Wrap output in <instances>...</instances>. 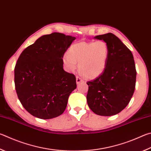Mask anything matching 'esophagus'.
<instances>
[{
  "label": "esophagus",
  "mask_w": 151,
  "mask_h": 151,
  "mask_svg": "<svg viewBox=\"0 0 151 151\" xmlns=\"http://www.w3.org/2000/svg\"><path fill=\"white\" fill-rule=\"evenodd\" d=\"M76 84H80L81 83H84V79H83L81 77H79V76H76Z\"/></svg>",
  "instance_id": "obj_1"
}]
</instances>
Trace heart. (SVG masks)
I'll use <instances>...</instances> for the list:
<instances>
[{
	"mask_svg": "<svg viewBox=\"0 0 151 151\" xmlns=\"http://www.w3.org/2000/svg\"><path fill=\"white\" fill-rule=\"evenodd\" d=\"M109 57V47L104 41L79 42L72 45L63 61L68 70L74 71L78 63L80 72L88 78L95 79L105 71Z\"/></svg>",
	"mask_w": 151,
	"mask_h": 151,
	"instance_id": "b5f03b06",
	"label": "heart"
}]
</instances>
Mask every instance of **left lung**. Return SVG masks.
<instances>
[{
    "label": "left lung",
    "mask_w": 151,
    "mask_h": 151,
    "mask_svg": "<svg viewBox=\"0 0 151 151\" xmlns=\"http://www.w3.org/2000/svg\"><path fill=\"white\" fill-rule=\"evenodd\" d=\"M109 47L105 71L94 81L87 82V103L90 109L102 116H111L122 111L130 102L135 91L137 72L131 51L116 35H96Z\"/></svg>",
    "instance_id": "1"
}]
</instances>
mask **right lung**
<instances>
[{"label":"right lung","instance_id":"obj_1","mask_svg":"<svg viewBox=\"0 0 151 151\" xmlns=\"http://www.w3.org/2000/svg\"><path fill=\"white\" fill-rule=\"evenodd\" d=\"M76 39L61 33L42 35L22 51L14 68L16 91L32 116L49 119L61 115L76 78L63 69L65 51Z\"/></svg>","mask_w":151,"mask_h":151}]
</instances>
